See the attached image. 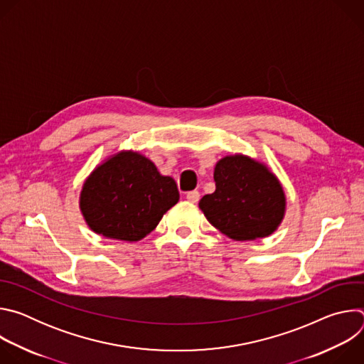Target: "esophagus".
Returning <instances> with one entry per match:
<instances>
[{
  "label": "esophagus",
  "instance_id": "1",
  "mask_svg": "<svg viewBox=\"0 0 364 364\" xmlns=\"http://www.w3.org/2000/svg\"><path fill=\"white\" fill-rule=\"evenodd\" d=\"M186 198L190 201V203H197L200 200V193L197 190H193V191H188Z\"/></svg>",
  "mask_w": 364,
  "mask_h": 364
}]
</instances>
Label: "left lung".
Here are the masks:
<instances>
[{
    "label": "left lung",
    "mask_w": 364,
    "mask_h": 364,
    "mask_svg": "<svg viewBox=\"0 0 364 364\" xmlns=\"http://www.w3.org/2000/svg\"><path fill=\"white\" fill-rule=\"evenodd\" d=\"M216 190L198 207L216 229L233 240H253L272 235L281 225L287 198L269 168L246 155L235 154L218 161Z\"/></svg>",
    "instance_id": "1"
}]
</instances>
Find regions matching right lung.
Returning <instances> with one entry per match:
<instances>
[{
	"label": "right lung",
	"mask_w": 364,
	"mask_h": 364,
	"mask_svg": "<svg viewBox=\"0 0 364 364\" xmlns=\"http://www.w3.org/2000/svg\"><path fill=\"white\" fill-rule=\"evenodd\" d=\"M178 198L174 178L161 176L142 154L121 151L86 178L79 205L95 233L138 242L157 228Z\"/></svg>",
	"instance_id": "add662e5"
}]
</instances>
